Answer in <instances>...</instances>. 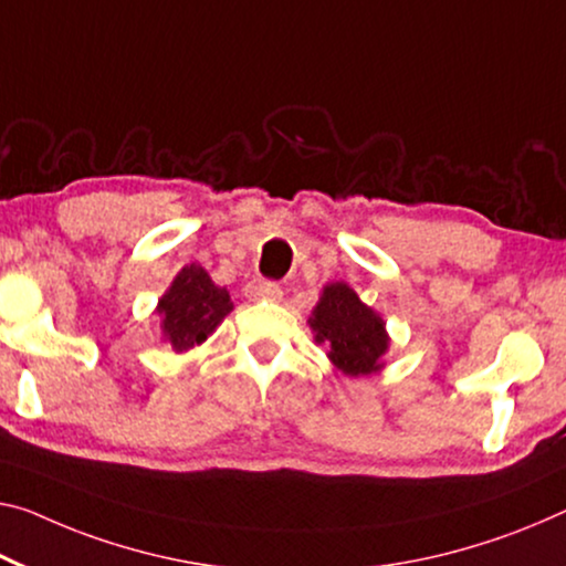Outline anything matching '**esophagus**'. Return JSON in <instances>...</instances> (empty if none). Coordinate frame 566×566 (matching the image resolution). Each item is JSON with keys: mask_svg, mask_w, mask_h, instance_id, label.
Masks as SVG:
<instances>
[{"mask_svg": "<svg viewBox=\"0 0 566 566\" xmlns=\"http://www.w3.org/2000/svg\"><path fill=\"white\" fill-rule=\"evenodd\" d=\"M245 295L250 301H281L283 289L271 281H250Z\"/></svg>", "mask_w": 566, "mask_h": 566, "instance_id": "esophagus-1", "label": "esophagus"}]
</instances>
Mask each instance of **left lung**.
<instances>
[{
	"label": "left lung",
	"mask_w": 566,
	"mask_h": 566,
	"mask_svg": "<svg viewBox=\"0 0 566 566\" xmlns=\"http://www.w3.org/2000/svg\"><path fill=\"white\" fill-rule=\"evenodd\" d=\"M308 324L316 342L328 346V359L346 377H364L381 369V356L389 346L385 321L346 283L326 285Z\"/></svg>",
	"instance_id": "left-lung-1"
}]
</instances>
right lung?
I'll list each match as a JSON object with an SVG mask.
<instances>
[{
    "instance_id": "obj_1",
    "label": "right lung",
    "mask_w": 566,
    "mask_h": 566,
    "mask_svg": "<svg viewBox=\"0 0 566 566\" xmlns=\"http://www.w3.org/2000/svg\"><path fill=\"white\" fill-rule=\"evenodd\" d=\"M230 311L232 301L228 289L214 285L205 268L197 263L181 268L156 306L161 334L174 352H189L202 344Z\"/></svg>"
}]
</instances>
